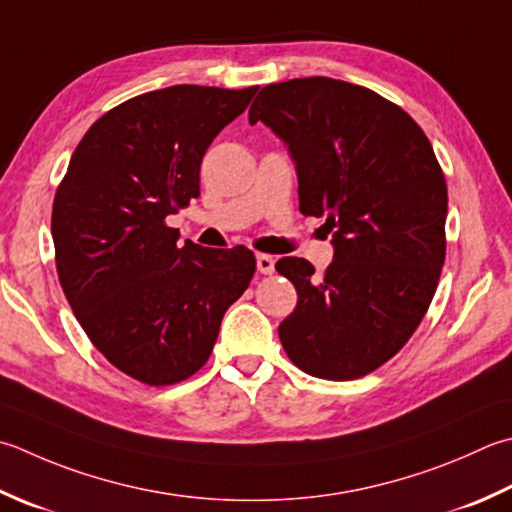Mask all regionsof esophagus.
<instances>
[{"label": "esophagus", "mask_w": 512, "mask_h": 512, "mask_svg": "<svg viewBox=\"0 0 512 512\" xmlns=\"http://www.w3.org/2000/svg\"><path fill=\"white\" fill-rule=\"evenodd\" d=\"M257 270L262 275H273L275 273V257L266 253H257Z\"/></svg>", "instance_id": "esophagus-1"}]
</instances>
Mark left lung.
<instances>
[{
    "label": "left lung",
    "instance_id": "1",
    "mask_svg": "<svg viewBox=\"0 0 512 512\" xmlns=\"http://www.w3.org/2000/svg\"><path fill=\"white\" fill-rule=\"evenodd\" d=\"M248 122L284 139L299 210L333 233L322 277L302 257L275 264L297 290L279 324L286 355L333 382L373 373L413 337L442 275L448 193L433 146L406 110L330 77L264 86Z\"/></svg>",
    "mask_w": 512,
    "mask_h": 512
}]
</instances>
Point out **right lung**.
I'll list each match as a JSON object with an SVG mask.
<instances>
[{
	"instance_id": "1",
	"label": "right lung",
	"mask_w": 512,
	"mask_h": 512,
	"mask_svg": "<svg viewBox=\"0 0 512 512\" xmlns=\"http://www.w3.org/2000/svg\"><path fill=\"white\" fill-rule=\"evenodd\" d=\"M257 86L179 84L110 108L77 144L53 202L59 284L93 346L148 386L202 368L255 275L246 246L204 248L166 217L199 197V166Z\"/></svg>"
}]
</instances>
